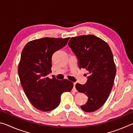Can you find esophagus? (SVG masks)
<instances>
[{
	"label": "esophagus",
	"instance_id": "34e87169",
	"mask_svg": "<svg viewBox=\"0 0 133 133\" xmlns=\"http://www.w3.org/2000/svg\"><path fill=\"white\" fill-rule=\"evenodd\" d=\"M76 83H73V84H74V87H73V90L75 91H77V90H76V87H75V85H76Z\"/></svg>",
	"mask_w": 133,
	"mask_h": 133
}]
</instances>
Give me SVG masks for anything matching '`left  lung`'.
Returning <instances> with one entry per match:
<instances>
[{
	"mask_svg": "<svg viewBox=\"0 0 133 133\" xmlns=\"http://www.w3.org/2000/svg\"><path fill=\"white\" fill-rule=\"evenodd\" d=\"M68 45L77 56L79 69H85L89 74L85 84H76L78 92L88 97L81 109L93 112L106 102L114 83L116 68L111 49L104 40L92 35L71 37Z\"/></svg>",
	"mask_w": 133,
	"mask_h": 133,
	"instance_id": "8db88e82",
	"label": "left lung"
}]
</instances>
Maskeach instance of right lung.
<instances>
[{
  "label": "right lung",
  "mask_w": 133,
  "mask_h": 133,
  "mask_svg": "<svg viewBox=\"0 0 133 133\" xmlns=\"http://www.w3.org/2000/svg\"><path fill=\"white\" fill-rule=\"evenodd\" d=\"M70 37H44L28 42L22 50L18 74L27 97L33 106L43 111L56 109L61 95L70 91L73 83L67 79L49 78L51 57L55 51L63 48Z\"/></svg>",
  "instance_id": "right-lung-1"
}]
</instances>
